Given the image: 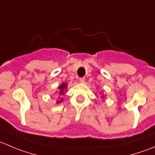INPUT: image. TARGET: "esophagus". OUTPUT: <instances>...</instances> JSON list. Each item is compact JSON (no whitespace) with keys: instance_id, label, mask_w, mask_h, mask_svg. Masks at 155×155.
I'll list each match as a JSON object with an SVG mask.
<instances>
[{"instance_id":"esophagus-1","label":"esophagus","mask_w":155,"mask_h":155,"mask_svg":"<svg viewBox=\"0 0 155 155\" xmlns=\"http://www.w3.org/2000/svg\"><path fill=\"white\" fill-rule=\"evenodd\" d=\"M85 78H84V77H82V78H79V82H82H82H85Z\"/></svg>"}]
</instances>
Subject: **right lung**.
I'll use <instances>...</instances> for the list:
<instances>
[{
  "instance_id": "1",
  "label": "right lung",
  "mask_w": 155,
  "mask_h": 155,
  "mask_svg": "<svg viewBox=\"0 0 155 155\" xmlns=\"http://www.w3.org/2000/svg\"><path fill=\"white\" fill-rule=\"evenodd\" d=\"M67 86V84H66V83H64V84H62L61 85H60L59 89L61 90V91H60V94H64V89H66ZM61 101H62V99H61V100H60V101H58V102H61Z\"/></svg>"
}]
</instances>
